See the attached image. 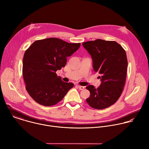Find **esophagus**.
<instances>
[{"mask_svg":"<svg viewBox=\"0 0 149 149\" xmlns=\"http://www.w3.org/2000/svg\"><path fill=\"white\" fill-rule=\"evenodd\" d=\"M77 86L80 89V90H83L85 89V87L84 86H80V85H77Z\"/></svg>","mask_w":149,"mask_h":149,"instance_id":"obj_1","label":"esophagus"}]
</instances>
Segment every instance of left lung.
Masks as SVG:
<instances>
[{
    "label": "left lung",
    "mask_w": 149,
    "mask_h": 149,
    "mask_svg": "<svg viewBox=\"0 0 149 149\" xmlns=\"http://www.w3.org/2000/svg\"><path fill=\"white\" fill-rule=\"evenodd\" d=\"M82 45L91 54L93 68L102 81L96 89L93 85L86 86L90 92L86 102L95 109L107 108L118 100L124 89L128 66L125 50L116 41L100 39Z\"/></svg>",
    "instance_id": "obj_1"
}]
</instances>
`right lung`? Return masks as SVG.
Here are the masks:
<instances>
[{"label": "right lung", "instance_id": "right-lung-1", "mask_svg": "<svg viewBox=\"0 0 149 149\" xmlns=\"http://www.w3.org/2000/svg\"><path fill=\"white\" fill-rule=\"evenodd\" d=\"M56 38L35 41L26 50L22 60L25 88L38 103L51 106L60 102L74 84L64 82L56 72L64 67L67 57L80 47Z\"/></svg>", "mask_w": 149, "mask_h": 149}]
</instances>
